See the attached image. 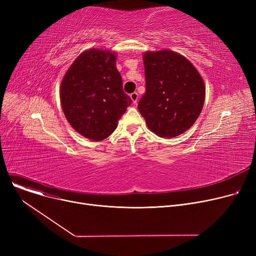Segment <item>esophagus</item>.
Returning a JSON list of instances; mask_svg holds the SVG:
<instances>
[{"label":"esophagus","mask_w":256,"mask_h":256,"mask_svg":"<svg viewBox=\"0 0 256 256\" xmlns=\"http://www.w3.org/2000/svg\"><path fill=\"white\" fill-rule=\"evenodd\" d=\"M130 98H132V102L136 104L138 102V98H139V94H138L137 92H132V93L130 94Z\"/></svg>","instance_id":"esophagus-1"}]
</instances>
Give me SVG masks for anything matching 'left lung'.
Wrapping results in <instances>:
<instances>
[{
    "instance_id": "left-lung-1",
    "label": "left lung",
    "mask_w": 256,
    "mask_h": 256,
    "mask_svg": "<svg viewBox=\"0 0 256 256\" xmlns=\"http://www.w3.org/2000/svg\"><path fill=\"white\" fill-rule=\"evenodd\" d=\"M146 91L138 110L158 137L173 138L189 130L202 110L206 88L192 63L169 50L143 55Z\"/></svg>"
}]
</instances>
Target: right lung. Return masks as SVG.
Returning a JSON list of instances; mask_svg holds the SVG:
<instances>
[{
    "label": "right lung",
    "instance_id": "add662e5",
    "mask_svg": "<svg viewBox=\"0 0 256 256\" xmlns=\"http://www.w3.org/2000/svg\"><path fill=\"white\" fill-rule=\"evenodd\" d=\"M60 98L67 121L93 141L109 137L132 102L124 91L115 52L98 48L74 60L62 80Z\"/></svg>",
    "mask_w": 256,
    "mask_h": 256
}]
</instances>
